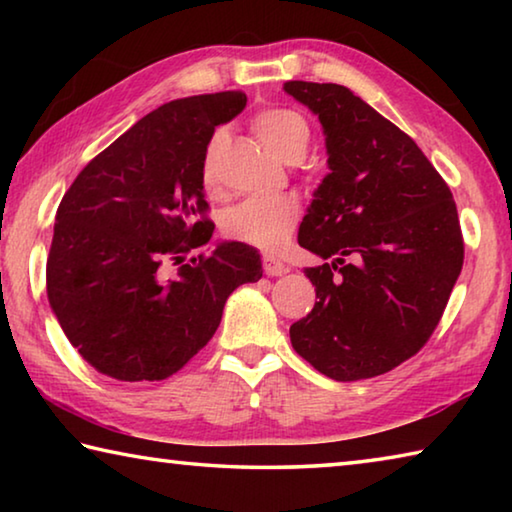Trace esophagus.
<instances>
[{"mask_svg":"<svg viewBox=\"0 0 512 512\" xmlns=\"http://www.w3.org/2000/svg\"><path fill=\"white\" fill-rule=\"evenodd\" d=\"M264 273L271 277L282 275V273H287V266H284L280 259H275L273 255H264Z\"/></svg>","mask_w":512,"mask_h":512,"instance_id":"1","label":"esophagus"}]
</instances>
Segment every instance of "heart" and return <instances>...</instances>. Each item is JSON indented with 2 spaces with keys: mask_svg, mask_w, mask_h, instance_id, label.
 Returning a JSON list of instances; mask_svg holds the SVG:
<instances>
[{
  "mask_svg": "<svg viewBox=\"0 0 512 512\" xmlns=\"http://www.w3.org/2000/svg\"><path fill=\"white\" fill-rule=\"evenodd\" d=\"M253 131L268 149L282 160L296 162L305 155L311 131L307 119L289 108H268L253 117ZM228 135L223 128H216L205 146L201 162V183L205 192L214 194L219 189V155L225 149ZM300 221V205L291 196L248 198L225 214V235L241 244L255 246L259 250H280L287 246L291 232Z\"/></svg>",
  "mask_w": 512,
  "mask_h": 512,
  "instance_id": "b5f03b06",
  "label": "heart"
}]
</instances>
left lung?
I'll list each match as a JSON object with an SVG mask.
<instances>
[{
    "mask_svg": "<svg viewBox=\"0 0 512 512\" xmlns=\"http://www.w3.org/2000/svg\"><path fill=\"white\" fill-rule=\"evenodd\" d=\"M284 92L316 112L329 155L298 235L327 264L305 268L318 302L291 345L336 381L384 375L443 318L465 255L456 203L420 146L348 88L287 81Z\"/></svg>",
    "mask_w": 512,
    "mask_h": 512,
    "instance_id": "1",
    "label": "left lung"
}]
</instances>
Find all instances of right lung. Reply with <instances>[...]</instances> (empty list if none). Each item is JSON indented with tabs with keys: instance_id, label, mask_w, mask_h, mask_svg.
Returning <instances> with one entry per match:
<instances>
[{
	"instance_id": "right-lung-1",
	"label": "right lung",
	"mask_w": 512,
	"mask_h": 512,
	"mask_svg": "<svg viewBox=\"0 0 512 512\" xmlns=\"http://www.w3.org/2000/svg\"><path fill=\"white\" fill-rule=\"evenodd\" d=\"M244 106L239 90L164 103L85 164L60 201L47 298L69 343L103 375H176L210 343L230 293L262 277L259 253L241 241L185 262L214 232L205 146Z\"/></svg>"
}]
</instances>
